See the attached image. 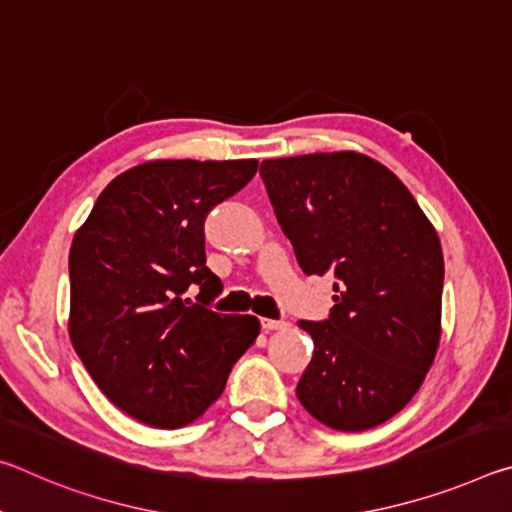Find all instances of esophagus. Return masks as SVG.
Masks as SVG:
<instances>
[{
  "label": "esophagus",
  "mask_w": 512,
  "mask_h": 512,
  "mask_svg": "<svg viewBox=\"0 0 512 512\" xmlns=\"http://www.w3.org/2000/svg\"><path fill=\"white\" fill-rule=\"evenodd\" d=\"M287 323L284 320H273V318H262V329L264 332H275V329H284Z\"/></svg>",
  "instance_id": "1"
}]
</instances>
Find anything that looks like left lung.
Masks as SVG:
<instances>
[{
    "label": "left lung",
    "instance_id": "obj_1",
    "mask_svg": "<svg viewBox=\"0 0 512 512\" xmlns=\"http://www.w3.org/2000/svg\"><path fill=\"white\" fill-rule=\"evenodd\" d=\"M259 176L302 273L336 280L329 316L298 320L314 339L298 400L332 429L377 427L411 402L436 357L445 280L436 230L368 155L264 160Z\"/></svg>",
    "mask_w": 512,
    "mask_h": 512
}]
</instances>
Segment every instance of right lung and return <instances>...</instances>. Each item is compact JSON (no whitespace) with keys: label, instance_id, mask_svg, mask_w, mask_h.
Masks as SVG:
<instances>
[{"label":"right lung","instance_id":"1","mask_svg":"<svg viewBox=\"0 0 512 512\" xmlns=\"http://www.w3.org/2000/svg\"><path fill=\"white\" fill-rule=\"evenodd\" d=\"M257 160H155L103 189L69 250V339L101 393L131 418L178 429L219 400L259 320L212 311L205 219ZM199 287L196 301L186 289Z\"/></svg>","mask_w":512,"mask_h":512}]
</instances>
